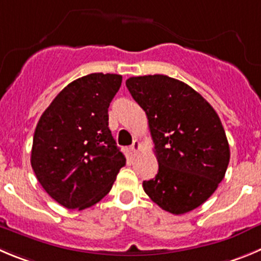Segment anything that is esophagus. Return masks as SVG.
<instances>
[{
    "label": "esophagus",
    "mask_w": 261,
    "mask_h": 261,
    "mask_svg": "<svg viewBox=\"0 0 261 261\" xmlns=\"http://www.w3.org/2000/svg\"><path fill=\"white\" fill-rule=\"evenodd\" d=\"M139 149H140V143H139V140H134V143L131 144V150L134 153H138Z\"/></svg>",
    "instance_id": "34e87169"
}]
</instances>
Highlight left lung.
<instances>
[{
    "mask_svg": "<svg viewBox=\"0 0 261 261\" xmlns=\"http://www.w3.org/2000/svg\"><path fill=\"white\" fill-rule=\"evenodd\" d=\"M134 100L144 109L158 161L143 181L154 203L174 215L189 213L216 191L230 152L215 109L184 82L164 74L130 77Z\"/></svg>",
    "mask_w": 261,
    "mask_h": 261,
    "instance_id": "8db88e82",
    "label": "left lung"
}]
</instances>
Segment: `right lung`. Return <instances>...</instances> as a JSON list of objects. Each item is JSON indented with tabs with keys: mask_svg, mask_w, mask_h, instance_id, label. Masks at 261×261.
Wrapping results in <instances>:
<instances>
[{
	"mask_svg": "<svg viewBox=\"0 0 261 261\" xmlns=\"http://www.w3.org/2000/svg\"><path fill=\"white\" fill-rule=\"evenodd\" d=\"M122 75L91 73L70 82L41 116L31 165L48 196L67 208L91 207L109 193L126 158L108 127Z\"/></svg>",
	"mask_w": 261,
	"mask_h": 261,
	"instance_id": "add662e5",
	"label": "right lung"
}]
</instances>
